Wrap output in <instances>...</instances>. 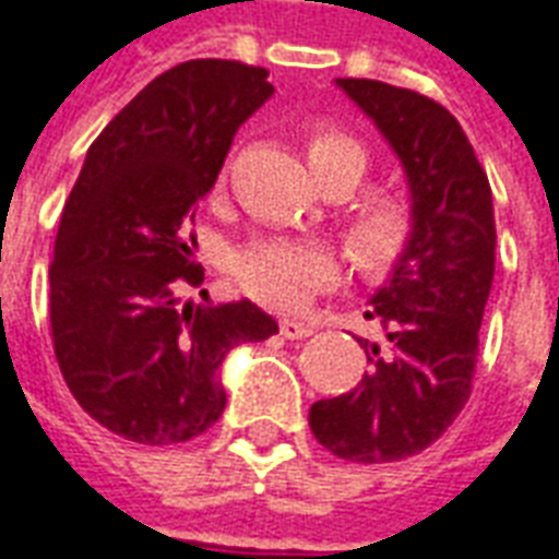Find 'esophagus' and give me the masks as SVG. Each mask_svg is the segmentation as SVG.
Instances as JSON below:
<instances>
[{
    "instance_id": "34e87169",
    "label": "esophagus",
    "mask_w": 559,
    "mask_h": 559,
    "mask_svg": "<svg viewBox=\"0 0 559 559\" xmlns=\"http://www.w3.org/2000/svg\"><path fill=\"white\" fill-rule=\"evenodd\" d=\"M314 332V323H305V320H281V335L290 341L308 338Z\"/></svg>"
}]
</instances>
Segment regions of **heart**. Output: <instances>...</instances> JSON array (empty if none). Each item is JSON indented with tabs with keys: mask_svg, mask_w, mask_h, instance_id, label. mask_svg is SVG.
<instances>
[{
	"mask_svg": "<svg viewBox=\"0 0 559 559\" xmlns=\"http://www.w3.org/2000/svg\"><path fill=\"white\" fill-rule=\"evenodd\" d=\"M308 164L326 191L344 194L371 167L368 148L341 128H317L308 138ZM344 236L365 263H389L413 236V209L399 194L365 191L344 212ZM233 281L251 299L275 311H296L338 278V257L323 242L263 239L242 248L230 263Z\"/></svg>",
	"mask_w": 559,
	"mask_h": 559,
	"instance_id": "obj_1",
	"label": "heart"
}]
</instances>
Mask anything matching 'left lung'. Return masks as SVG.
Returning <instances> with one entry per match:
<instances>
[{
    "mask_svg": "<svg viewBox=\"0 0 559 559\" xmlns=\"http://www.w3.org/2000/svg\"><path fill=\"white\" fill-rule=\"evenodd\" d=\"M407 173L413 236L368 299L383 341H362L359 386L317 401L308 425L332 455L386 464L419 455L464 411L493 281V200L464 128L443 104L380 80L344 78Z\"/></svg>",
    "mask_w": 559,
    "mask_h": 559,
    "instance_id": "1",
    "label": "left lung"
}]
</instances>
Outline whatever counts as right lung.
Instances as JSON below:
<instances>
[{
  "mask_svg": "<svg viewBox=\"0 0 559 559\" xmlns=\"http://www.w3.org/2000/svg\"><path fill=\"white\" fill-rule=\"evenodd\" d=\"M266 68L191 59L110 119L71 188L50 263V329L71 395L107 431L143 445L212 428L218 368L278 323L254 302H182L203 284L191 233L233 138L272 98ZM206 296V290H203Z\"/></svg>",
  "mask_w": 559,
  "mask_h": 559,
  "instance_id": "right-lung-1",
  "label": "right lung"
}]
</instances>
